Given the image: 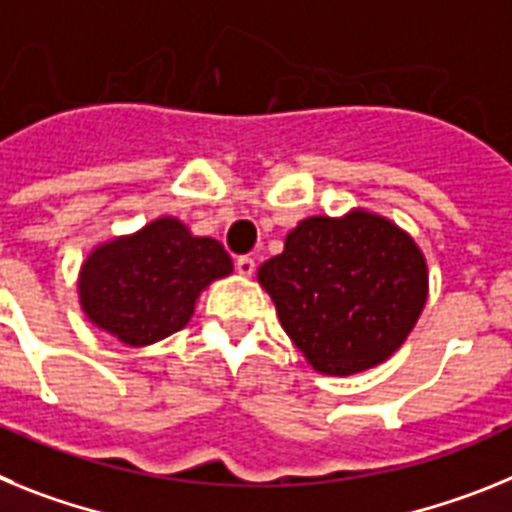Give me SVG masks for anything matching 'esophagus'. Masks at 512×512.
<instances>
[{"instance_id":"1","label":"esophagus","mask_w":512,"mask_h":512,"mask_svg":"<svg viewBox=\"0 0 512 512\" xmlns=\"http://www.w3.org/2000/svg\"><path fill=\"white\" fill-rule=\"evenodd\" d=\"M237 273L244 275V278H250L255 273V260L252 257H239L237 260Z\"/></svg>"}]
</instances>
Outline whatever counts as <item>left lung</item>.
Wrapping results in <instances>:
<instances>
[{"mask_svg": "<svg viewBox=\"0 0 512 512\" xmlns=\"http://www.w3.org/2000/svg\"><path fill=\"white\" fill-rule=\"evenodd\" d=\"M257 281L293 345L327 376L391 358L428 301V262L415 239L363 208L299 221Z\"/></svg>", "mask_w": 512, "mask_h": 512, "instance_id": "1", "label": "left lung"}]
</instances>
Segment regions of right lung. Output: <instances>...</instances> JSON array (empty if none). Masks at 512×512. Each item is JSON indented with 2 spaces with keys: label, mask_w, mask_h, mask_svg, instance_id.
Wrapping results in <instances>:
<instances>
[{
  "label": "right lung",
  "mask_w": 512,
  "mask_h": 512,
  "mask_svg": "<svg viewBox=\"0 0 512 512\" xmlns=\"http://www.w3.org/2000/svg\"><path fill=\"white\" fill-rule=\"evenodd\" d=\"M231 270L224 244L162 216L97 244L79 270V306L97 330L144 348L182 330L201 291Z\"/></svg>",
  "instance_id": "1"
}]
</instances>
